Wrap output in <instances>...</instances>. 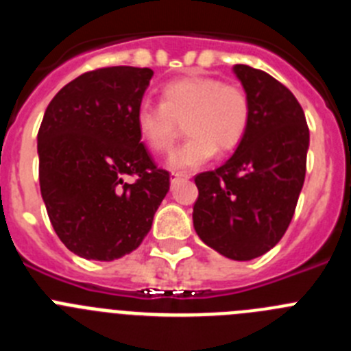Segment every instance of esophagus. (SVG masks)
I'll return each mask as SVG.
<instances>
[{
	"mask_svg": "<svg viewBox=\"0 0 351 351\" xmlns=\"http://www.w3.org/2000/svg\"><path fill=\"white\" fill-rule=\"evenodd\" d=\"M184 179H190V176H188V173H179V172H173L172 176H170V182H172V186H176L178 182L184 181Z\"/></svg>",
	"mask_w": 351,
	"mask_h": 351,
	"instance_id": "obj_1",
	"label": "esophagus"
}]
</instances>
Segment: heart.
<instances>
[{
	"instance_id": "1",
	"label": "heart",
	"mask_w": 351,
	"mask_h": 351,
	"mask_svg": "<svg viewBox=\"0 0 351 351\" xmlns=\"http://www.w3.org/2000/svg\"><path fill=\"white\" fill-rule=\"evenodd\" d=\"M250 116V100L241 86L190 75L165 84L161 104L142 101L135 125L151 151L167 153L184 123L190 137L170 154L167 165L172 170H190L207 163L216 151H234L246 135Z\"/></svg>"
}]
</instances>
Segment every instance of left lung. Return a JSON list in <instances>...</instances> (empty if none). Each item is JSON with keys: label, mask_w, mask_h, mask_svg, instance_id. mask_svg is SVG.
Returning a JSON list of instances; mask_svg holds the SVG:
<instances>
[{"label": "left lung", "mask_w": 351, "mask_h": 351, "mask_svg": "<svg viewBox=\"0 0 351 351\" xmlns=\"http://www.w3.org/2000/svg\"><path fill=\"white\" fill-rule=\"evenodd\" d=\"M251 107L246 135L230 160L198 173L193 226L226 258L246 262L280 243L306 178L309 128L288 88L247 64H235Z\"/></svg>", "instance_id": "1"}]
</instances>
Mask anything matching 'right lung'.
Instances as JSON below:
<instances>
[{"instance_id":"obj_1","label":"right lung","mask_w":351,"mask_h":351,"mask_svg":"<svg viewBox=\"0 0 351 351\" xmlns=\"http://www.w3.org/2000/svg\"><path fill=\"white\" fill-rule=\"evenodd\" d=\"M151 77L135 66L86 71L43 114L40 191L61 243L82 258L110 262L137 250L169 193L170 173L154 165L135 125Z\"/></svg>"}]
</instances>
